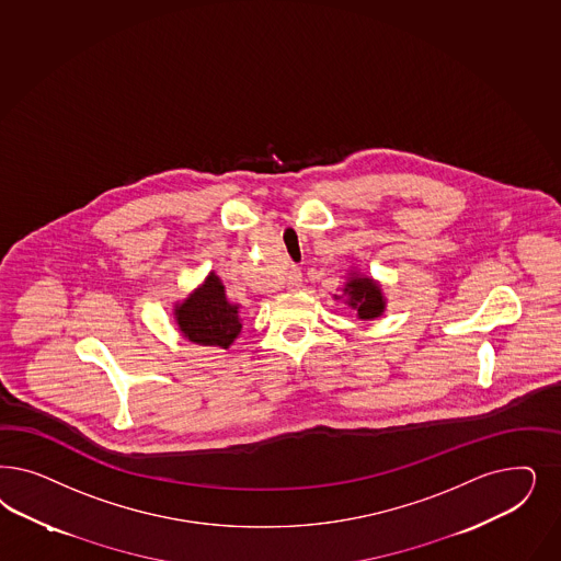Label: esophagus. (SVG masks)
Listing matches in <instances>:
<instances>
[{
  "mask_svg": "<svg viewBox=\"0 0 561 561\" xmlns=\"http://www.w3.org/2000/svg\"><path fill=\"white\" fill-rule=\"evenodd\" d=\"M301 283H304L301 271H299L297 266H293L289 271V276H287V287H289L290 290H297L301 287Z\"/></svg>",
  "mask_w": 561,
  "mask_h": 561,
  "instance_id": "34e87169",
  "label": "esophagus"
}]
</instances>
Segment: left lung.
Returning a JSON list of instances; mask_svg holds the SVG:
<instances>
[{
  "label": "left lung",
  "mask_w": 561,
  "mask_h": 561,
  "mask_svg": "<svg viewBox=\"0 0 561 561\" xmlns=\"http://www.w3.org/2000/svg\"><path fill=\"white\" fill-rule=\"evenodd\" d=\"M344 293L348 295V306L357 309V316L363 320L378 318L383 311L381 290L371 278H353L346 283Z\"/></svg>",
  "instance_id": "left-lung-1"
}]
</instances>
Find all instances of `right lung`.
Listing matches in <instances>:
<instances>
[{
	"label": "right lung",
	"instance_id": "1",
	"mask_svg": "<svg viewBox=\"0 0 561 561\" xmlns=\"http://www.w3.org/2000/svg\"><path fill=\"white\" fill-rule=\"evenodd\" d=\"M237 309L227 301L220 280L210 274L204 287L190 295L178 309V324L183 336L192 343L227 348L241 330Z\"/></svg>",
	"mask_w": 561,
	"mask_h": 561
}]
</instances>
